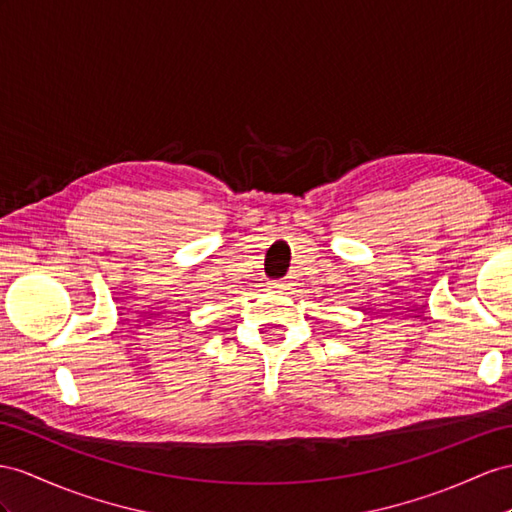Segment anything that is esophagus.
<instances>
[{"label":"esophagus","mask_w":512,"mask_h":512,"mask_svg":"<svg viewBox=\"0 0 512 512\" xmlns=\"http://www.w3.org/2000/svg\"><path fill=\"white\" fill-rule=\"evenodd\" d=\"M285 285H287L285 281H274V283H272V287H277V290H283V287H285Z\"/></svg>","instance_id":"obj_1"}]
</instances>
